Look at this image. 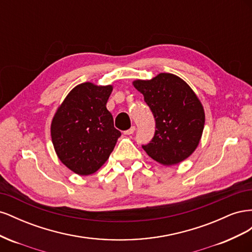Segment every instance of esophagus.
Returning <instances> with one entry per match:
<instances>
[{
	"label": "esophagus",
	"mask_w": 252,
	"mask_h": 252,
	"mask_svg": "<svg viewBox=\"0 0 252 252\" xmlns=\"http://www.w3.org/2000/svg\"><path fill=\"white\" fill-rule=\"evenodd\" d=\"M134 130H135V127H134V126H131L130 128L127 129V130H125V131H124V134H127V135H129V134H132V133L134 132Z\"/></svg>",
	"instance_id": "esophagus-1"
}]
</instances>
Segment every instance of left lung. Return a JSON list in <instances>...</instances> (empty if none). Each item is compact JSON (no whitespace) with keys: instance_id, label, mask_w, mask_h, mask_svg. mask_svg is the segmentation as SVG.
<instances>
[{"instance_id":"1","label":"left lung","mask_w":252,"mask_h":252,"mask_svg":"<svg viewBox=\"0 0 252 252\" xmlns=\"http://www.w3.org/2000/svg\"><path fill=\"white\" fill-rule=\"evenodd\" d=\"M144 95L156 120L146 154L164 166L177 165L199 146L205 125L204 107L188 84L172 73H158L151 80L132 82Z\"/></svg>"}]
</instances>
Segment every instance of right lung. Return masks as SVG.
Returning <instances> with one entry per match:
<instances>
[{"label": "right lung", "instance_id": "obj_1", "mask_svg": "<svg viewBox=\"0 0 252 252\" xmlns=\"http://www.w3.org/2000/svg\"><path fill=\"white\" fill-rule=\"evenodd\" d=\"M112 89V85L79 84L52 118L50 133L56 154L68 169L79 175L100 169L121 136L106 108Z\"/></svg>", "mask_w": 252, "mask_h": 252}]
</instances>
